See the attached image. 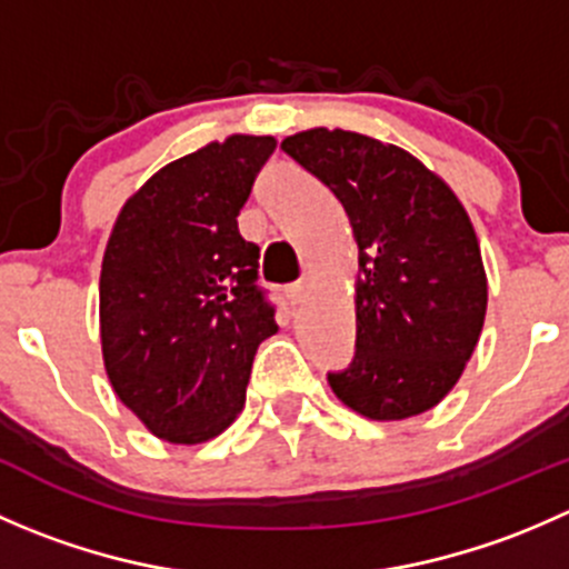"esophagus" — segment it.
Here are the masks:
<instances>
[{"mask_svg": "<svg viewBox=\"0 0 569 569\" xmlns=\"http://www.w3.org/2000/svg\"><path fill=\"white\" fill-rule=\"evenodd\" d=\"M308 295H311V283H308V280H297L295 286H289L291 306H302V302L308 300Z\"/></svg>", "mask_w": 569, "mask_h": 569, "instance_id": "34e87169", "label": "esophagus"}]
</instances>
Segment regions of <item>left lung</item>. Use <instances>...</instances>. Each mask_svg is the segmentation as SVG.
<instances>
[{
	"label": "left lung",
	"instance_id": "8db88e82",
	"mask_svg": "<svg viewBox=\"0 0 569 569\" xmlns=\"http://www.w3.org/2000/svg\"><path fill=\"white\" fill-rule=\"evenodd\" d=\"M338 200L358 242L355 358L332 393L375 421L427 412L460 380L487 311L479 239L462 203L396 146L343 129L280 142Z\"/></svg>",
	"mask_w": 569,
	"mask_h": 569
}]
</instances>
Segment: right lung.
I'll use <instances>...</instances> for the list:
<instances>
[{"label":"right lung","instance_id":"1","mask_svg":"<svg viewBox=\"0 0 569 569\" xmlns=\"http://www.w3.org/2000/svg\"><path fill=\"white\" fill-rule=\"evenodd\" d=\"M274 137L233 134L164 164L126 200L101 263V349L118 399L170 443H203L242 412L274 336L258 244L239 209Z\"/></svg>","mask_w":569,"mask_h":569}]
</instances>
